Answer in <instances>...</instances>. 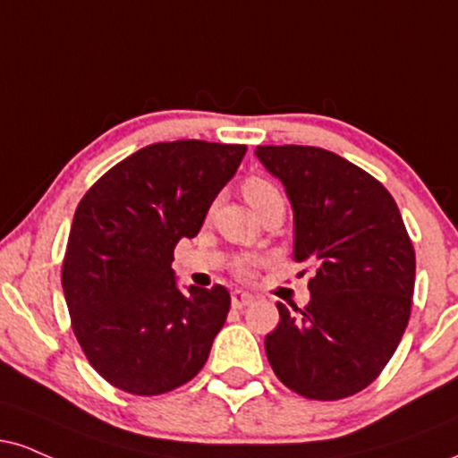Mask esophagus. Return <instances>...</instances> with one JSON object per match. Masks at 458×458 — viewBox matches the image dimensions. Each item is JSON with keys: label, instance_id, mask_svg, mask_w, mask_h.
I'll list each match as a JSON object with an SVG mask.
<instances>
[{"label": "esophagus", "instance_id": "1", "mask_svg": "<svg viewBox=\"0 0 458 458\" xmlns=\"http://www.w3.org/2000/svg\"><path fill=\"white\" fill-rule=\"evenodd\" d=\"M251 302H253V296L247 294V292H241V290L233 292V307H234V310H243V307L251 305Z\"/></svg>", "mask_w": 458, "mask_h": 458}]
</instances>
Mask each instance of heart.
Masks as SVG:
<instances>
[{
  "label": "heart",
  "instance_id": "1",
  "mask_svg": "<svg viewBox=\"0 0 458 458\" xmlns=\"http://www.w3.org/2000/svg\"><path fill=\"white\" fill-rule=\"evenodd\" d=\"M243 194L247 198V202L256 208V207H260L264 200H268V198L277 196L279 190L271 183V181L262 179V176H251V179L245 181ZM256 267H258V260H253V258H243V260H239L234 264V271L239 277L250 279L251 275L256 273Z\"/></svg>",
  "mask_w": 458,
  "mask_h": 458
}]
</instances>
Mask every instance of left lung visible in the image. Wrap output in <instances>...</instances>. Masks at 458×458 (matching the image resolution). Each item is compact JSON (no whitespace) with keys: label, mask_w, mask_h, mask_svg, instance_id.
I'll return each instance as SVG.
<instances>
[{"label":"left lung","mask_w":458,"mask_h":458,"mask_svg":"<svg viewBox=\"0 0 458 458\" xmlns=\"http://www.w3.org/2000/svg\"><path fill=\"white\" fill-rule=\"evenodd\" d=\"M294 211V260L310 262L311 301L264 339L268 362L296 394L360 393L393 358L411 311L416 253L390 191L318 147H256Z\"/></svg>","instance_id":"left-lung-1"}]
</instances>
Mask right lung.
<instances>
[{"label": "right lung", "mask_w": 458, "mask_h": 458, "mask_svg": "<svg viewBox=\"0 0 458 458\" xmlns=\"http://www.w3.org/2000/svg\"><path fill=\"white\" fill-rule=\"evenodd\" d=\"M245 151L156 142L110 168L76 207L64 294L87 360L114 388L164 394L205 367L230 294L224 285L176 288L174 247L200 233Z\"/></svg>", "instance_id": "1"}]
</instances>
